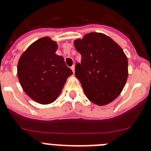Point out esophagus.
Masks as SVG:
<instances>
[{"instance_id": "obj_1", "label": "esophagus", "mask_w": 151, "mask_h": 151, "mask_svg": "<svg viewBox=\"0 0 151 151\" xmlns=\"http://www.w3.org/2000/svg\"><path fill=\"white\" fill-rule=\"evenodd\" d=\"M71 70H72V71H73V73H74V72H75V66L73 65L71 67Z\"/></svg>"}]
</instances>
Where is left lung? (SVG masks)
<instances>
[{
    "label": "left lung",
    "mask_w": 151,
    "mask_h": 151,
    "mask_svg": "<svg viewBox=\"0 0 151 151\" xmlns=\"http://www.w3.org/2000/svg\"><path fill=\"white\" fill-rule=\"evenodd\" d=\"M81 54L75 67L86 97L95 104L104 106L122 92L128 77V60L122 48L102 33L91 32L74 40Z\"/></svg>",
    "instance_id": "8db88e82"
}]
</instances>
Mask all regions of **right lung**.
I'll list each match as a JSON object with an SVG mask.
<instances>
[{"mask_svg":"<svg viewBox=\"0 0 151 151\" xmlns=\"http://www.w3.org/2000/svg\"><path fill=\"white\" fill-rule=\"evenodd\" d=\"M58 43L44 37L30 44L17 64V77L23 90L40 104H49L61 93L73 72L63 57L57 55Z\"/></svg>","mask_w":151,"mask_h":151,"instance_id":"add662e5","label":"right lung"}]
</instances>
